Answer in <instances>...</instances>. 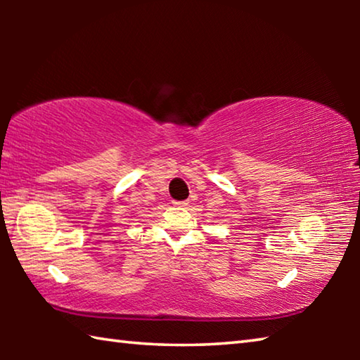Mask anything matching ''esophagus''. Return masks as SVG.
Wrapping results in <instances>:
<instances>
[{"label": "esophagus", "instance_id": "1", "mask_svg": "<svg viewBox=\"0 0 360 360\" xmlns=\"http://www.w3.org/2000/svg\"><path fill=\"white\" fill-rule=\"evenodd\" d=\"M176 206H187L188 202H186V200H182V202H173Z\"/></svg>", "mask_w": 360, "mask_h": 360}]
</instances>
